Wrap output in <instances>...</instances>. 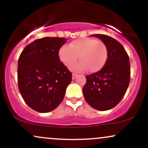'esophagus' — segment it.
Masks as SVG:
<instances>
[{"instance_id":"esophagus-1","label":"esophagus","mask_w":148,"mask_h":148,"mask_svg":"<svg viewBox=\"0 0 148 148\" xmlns=\"http://www.w3.org/2000/svg\"><path fill=\"white\" fill-rule=\"evenodd\" d=\"M78 76L77 74H75V73H73L72 74V79H75L76 78V76Z\"/></svg>"}]
</instances>
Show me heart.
<instances>
[{"label": "heart", "instance_id": "obj_1", "mask_svg": "<svg viewBox=\"0 0 148 148\" xmlns=\"http://www.w3.org/2000/svg\"><path fill=\"white\" fill-rule=\"evenodd\" d=\"M60 60L69 67L77 60L80 61L71 69L76 72H84L86 69L93 73L99 71L104 65L108 49L103 42L92 38H81L74 40L68 46H62L58 51Z\"/></svg>", "mask_w": 148, "mask_h": 148}]
</instances>
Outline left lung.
<instances>
[{
    "instance_id": "8db88e82",
    "label": "left lung",
    "mask_w": 148,
    "mask_h": 148,
    "mask_svg": "<svg viewBox=\"0 0 148 148\" xmlns=\"http://www.w3.org/2000/svg\"><path fill=\"white\" fill-rule=\"evenodd\" d=\"M92 36L106 45L108 58L101 70L86 76L83 93L91 107L107 111L118 105L126 93L130 81V58L123 46L113 37L101 34Z\"/></svg>"
}]
</instances>
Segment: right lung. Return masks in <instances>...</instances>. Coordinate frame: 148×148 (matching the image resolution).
Wrapping results in <instances>:
<instances>
[{
	"instance_id": "right-lung-1",
	"label": "right lung",
	"mask_w": 148,
	"mask_h": 148,
	"mask_svg": "<svg viewBox=\"0 0 148 148\" xmlns=\"http://www.w3.org/2000/svg\"><path fill=\"white\" fill-rule=\"evenodd\" d=\"M67 39L44 37L29 44L18 60V87L32 109L47 113L62 102L72 74L60 60L58 51Z\"/></svg>"
}]
</instances>
